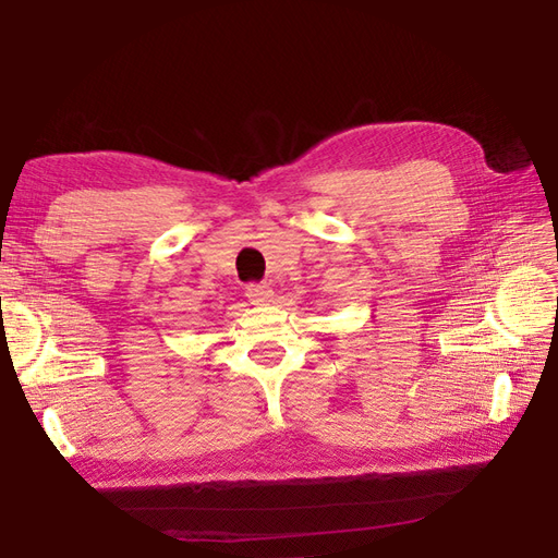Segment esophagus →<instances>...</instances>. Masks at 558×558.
<instances>
[{"instance_id": "1", "label": "esophagus", "mask_w": 558, "mask_h": 558, "mask_svg": "<svg viewBox=\"0 0 558 558\" xmlns=\"http://www.w3.org/2000/svg\"><path fill=\"white\" fill-rule=\"evenodd\" d=\"M246 298L253 302V305H265L272 298V289L267 283H251L246 289Z\"/></svg>"}]
</instances>
